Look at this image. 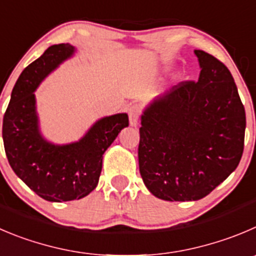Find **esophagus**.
<instances>
[{
  "mask_svg": "<svg viewBox=\"0 0 256 256\" xmlns=\"http://www.w3.org/2000/svg\"><path fill=\"white\" fill-rule=\"evenodd\" d=\"M140 106L137 104H133L130 109H128V116H130V126H137L138 120L140 116Z\"/></svg>",
  "mask_w": 256,
  "mask_h": 256,
  "instance_id": "obj_1",
  "label": "esophagus"
}]
</instances>
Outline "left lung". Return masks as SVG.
<instances>
[{"instance_id": "1", "label": "left lung", "mask_w": 256, "mask_h": 256, "mask_svg": "<svg viewBox=\"0 0 256 256\" xmlns=\"http://www.w3.org/2000/svg\"><path fill=\"white\" fill-rule=\"evenodd\" d=\"M201 72L153 100L142 116L138 160L147 188L166 201L208 196L239 164L246 116L224 62L194 50Z\"/></svg>"}]
</instances>
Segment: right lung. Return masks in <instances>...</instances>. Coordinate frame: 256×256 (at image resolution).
<instances>
[{"label":"right lung","mask_w":256,"mask_h":256,"mask_svg":"<svg viewBox=\"0 0 256 256\" xmlns=\"http://www.w3.org/2000/svg\"><path fill=\"white\" fill-rule=\"evenodd\" d=\"M74 54L69 44L52 45L17 79L4 116L2 138L10 166L35 194L52 202L88 196L100 177L103 154L130 120L126 114L96 122L79 140L66 146L46 142L40 134L35 94L44 78Z\"/></svg>","instance_id":"obj_1"}]
</instances>
